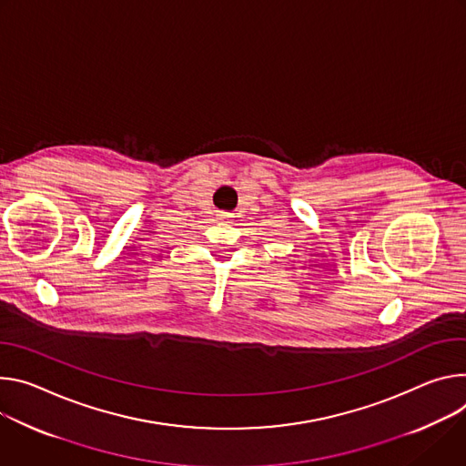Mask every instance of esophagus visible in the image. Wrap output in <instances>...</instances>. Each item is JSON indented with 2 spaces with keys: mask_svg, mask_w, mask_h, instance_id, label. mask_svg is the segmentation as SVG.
<instances>
[{
  "mask_svg": "<svg viewBox=\"0 0 466 466\" xmlns=\"http://www.w3.org/2000/svg\"><path fill=\"white\" fill-rule=\"evenodd\" d=\"M220 217H222V218H226V217H228V213H220Z\"/></svg>",
  "mask_w": 466,
  "mask_h": 466,
  "instance_id": "esophagus-1",
  "label": "esophagus"
}]
</instances>
